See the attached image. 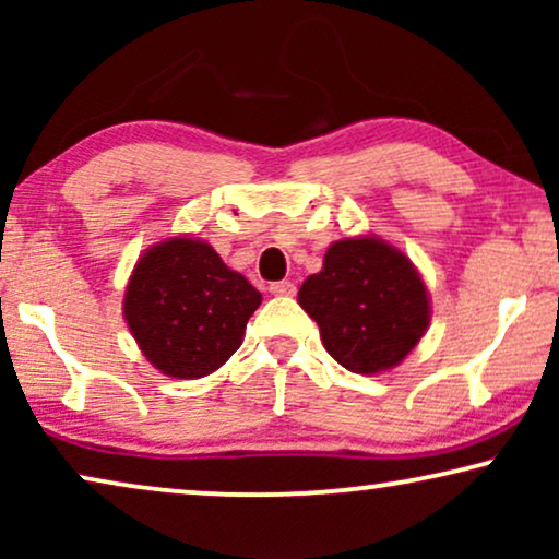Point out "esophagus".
<instances>
[{
    "instance_id": "obj_1",
    "label": "esophagus",
    "mask_w": 559,
    "mask_h": 559,
    "mask_svg": "<svg viewBox=\"0 0 559 559\" xmlns=\"http://www.w3.org/2000/svg\"><path fill=\"white\" fill-rule=\"evenodd\" d=\"M270 293H272V295H282V297H293V295H295V285H293V282H287V280L272 282Z\"/></svg>"
}]
</instances>
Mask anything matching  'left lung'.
<instances>
[{
  "label": "left lung",
  "mask_w": 559,
  "mask_h": 559,
  "mask_svg": "<svg viewBox=\"0 0 559 559\" xmlns=\"http://www.w3.org/2000/svg\"><path fill=\"white\" fill-rule=\"evenodd\" d=\"M297 302L318 323L328 354L354 373L402 364L430 325V297L415 264L377 236L331 243Z\"/></svg>",
  "instance_id": "obj_1"
}]
</instances>
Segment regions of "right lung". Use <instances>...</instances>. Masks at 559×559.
Returning <instances> with one entry per match:
<instances>
[{
    "mask_svg": "<svg viewBox=\"0 0 559 559\" xmlns=\"http://www.w3.org/2000/svg\"><path fill=\"white\" fill-rule=\"evenodd\" d=\"M259 302V289L228 270L211 243L173 236L134 264L124 320L165 377L201 379L236 354Z\"/></svg>",
    "mask_w": 559,
    "mask_h": 559,
    "instance_id": "right-lung-1",
    "label": "right lung"
}]
</instances>
